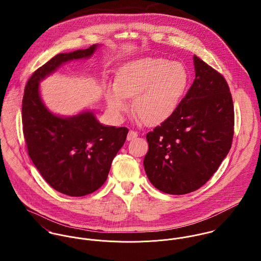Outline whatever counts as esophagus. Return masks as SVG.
I'll return each instance as SVG.
<instances>
[{
	"label": "esophagus",
	"instance_id": "esophagus-1",
	"mask_svg": "<svg viewBox=\"0 0 261 261\" xmlns=\"http://www.w3.org/2000/svg\"><path fill=\"white\" fill-rule=\"evenodd\" d=\"M138 133L135 132V130H129L128 132V135H127V141H133L135 140L137 137H138Z\"/></svg>",
	"mask_w": 261,
	"mask_h": 261
}]
</instances>
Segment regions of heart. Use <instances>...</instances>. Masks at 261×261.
<instances>
[{
	"instance_id": "heart-1",
	"label": "heart",
	"mask_w": 261,
	"mask_h": 261,
	"mask_svg": "<svg viewBox=\"0 0 261 261\" xmlns=\"http://www.w3.org/2000/svg\"><path fill=\"white\" fill-rule=\"evenodd\" d=\"M189 82L186 68L163 57H144L124 64L107 88L116 117L128 111L125 98L135 97L136 112L149 125L162 123L177 110Z\"/></svg>"
}]
</instances>
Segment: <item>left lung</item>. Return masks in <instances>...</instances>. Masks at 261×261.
Segmentation results:
<instances>
[{
    "mask_svg": "<svg viewBox=\"0 0 261 261\" xmlns=\"http://www.w3.org/2000/svg\"><path fill=\"white\" fill-rule=\"evenodd\" d=\"M195 80L177 110L146 136L149 182L171 195L205 185L232 146L234 107L223 75L194 56Z\"/></svg>",
    "mask_w": 261,
    "mask_h": 261,
    "instance_id": "left-lung-1",
    "label": "left lung"
}]
</instances>
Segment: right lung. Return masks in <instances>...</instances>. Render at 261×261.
I'll use <instances>...</instances> for the list:
<instances>
[{
	"label": "right lung",
	"instance_id": "right-lung-1",
	"mask_svg": "<svg viewBox=\"0 0 261 261\" xmlns=\"http://www.w3.org/2000/svg\"><path fill=\"white\" fill-rule=\"evenodd\" d=\"M95 48L92 45L51 58L29 78L22 101L29 156L50 186L71 197L91 194L105 184L128 129L102 125L92 112L69 118L52 114L41 101L39 81L66 61L89 57Z\"/></svg>",
	"mask_w": 261,
	"mask_h": 261
}]
</instances>
